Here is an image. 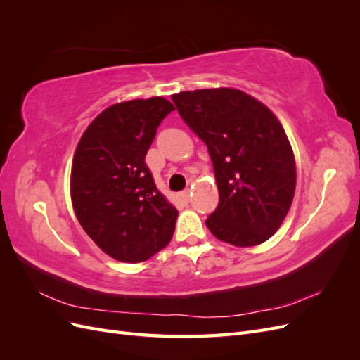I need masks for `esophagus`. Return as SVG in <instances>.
I'll return each mask as SVG.
<instances>
[{"label": "esophagus", "mask_w": 360, "mask_h": 360, "mask_svg": "<svg viewBox=\"0 0 360 360\" xmlns=\"http://www.w3.org/2000/svg\"><path fill=\"white\" fill-rule=\"evenodd\" d=\"M180 198L184 202H189V200H191V191L189 189H184L183 192H180Z\"/></svg>", "instance_id": "1"}]
</instances>
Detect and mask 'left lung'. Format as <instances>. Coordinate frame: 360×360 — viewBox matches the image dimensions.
<instances>
[{
  "mask_svg": "<svg viewBox=\"0 0 360 360\" xmlns=\"http://www.w3.org/2000/svg\"><path fill=\"white\" fill-rule=\"evenodd\" d=\"M172 102L213 163L219 204L207 228L234 246L266 242L284 222L296 191V162L275 114L234 89L181 91Z\"/></svg>",
  "mask_w": 360,
  "mask_h": 360,
  "instance_id": "obj_1",
  "label": "left lung"
}]
</instances>
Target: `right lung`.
<instances>
[{
	"mask_svg": "<svg viewBox=\"0 0 360 360\" xmlns=\"http://www.w3.org/2000/svg\"><path fill=\"white\" fill-rule=\"evenodd\" d=\"M174 105L163 97L106 108L76 147L70 193L84 231L110 257L139 263L165 248L177 209L158 191L146 155Z\"/></svg>",
	"mask_w": 360,
	"mask_h": 360,
	"instance_id": "1",
	"label": "right lung"
}]
</instances>
